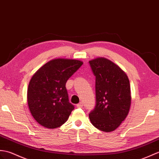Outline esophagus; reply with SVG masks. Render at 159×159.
<instances>
[{"mask_svg":"<svg viewBox=\"0 0 159 159\" xmlns=\"http://www.w3.org/2000/svg\"><path fill=\"white\" fill-rule=\"evenodd\" d=\"M76 106H77V108H82V107L83 106V103H82V102H80L79 104H76Z\"/></svg>","mask_w":159,"mask_h":159,"instance_id":"esophagus-1","label":"esophagus"}]
</instances>
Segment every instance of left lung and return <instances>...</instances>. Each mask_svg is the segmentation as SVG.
Segmentation results:
<instances>
[{"mask_svg":"<svg viewBox=\"0 0 159 159\" xmlns=\"http://www.w3.org/2000/svg\"><path fill=\"white\" fill-rule=\"evenodd\" d=\"M95 76V106L89 116L95 127L110 132L119 127L129 111L130 83L114 63L104 57L89 61Z\"/></svg>","mask_w":159,"mask_h":159,"instance_id":"left-lung-1","label":"left lung"}]
</instances>
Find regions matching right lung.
Here are the masks:
<instances>
[{
	"label": "right lung",
	"mask_w": 159,
	"mask_h": 159,
	"mask_svg": "<svg viewBox=\"0 0 159 159\" xmlns=\"http://www.w3.org/2000/svg\"><path fill=\"white\" fill-rule=\"evenodd\" d=\"M83 64L76 60L55 59L32 76L28 88V104L40 125L55 129L67 121L75 106L69 102L66 83Z\"/></svg>",
	"instance_id": "right-lung-1"
}]
</instances>
